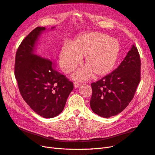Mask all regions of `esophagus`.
<instances>
[{
	"instance_id": "esophagus-1",
	"label": "esophagus",
	"mask_w": 155,
	"mask_h": 155,
	"mask_svg": "<svg viewBox=\"0 0 155 155\" xmlns=\"http://www.w3.org/2000/svg\"><path fill=\"white\" fill-rule=\"evenodd\" d=\"M74 86L75 88H78V87H79V86H80V84H79L78 82L75 81V82L74 83Z\"/></svg>"
}]
</instances>
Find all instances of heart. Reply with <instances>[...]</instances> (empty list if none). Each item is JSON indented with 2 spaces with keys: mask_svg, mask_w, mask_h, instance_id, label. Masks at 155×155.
<instances>
[{
  "mask_svg": "<svg viewBox=\"0 0 155 155\" xmlns=\"http://www.w3.org/2000/svg\"><path fill=\"white\" fill-rule=\"evenodd\" d=\"M120 50L118 42L104 33L91 31L76 37L60 53L61 67L64 72L75 70L84 58V68L74 77L85 79L92 75L99 78L109 74L113 68Z\"/></svg>",
  "mask_w": 155,
  "mask_h": 155,
  "instance_id": "b5f03b06",
  "label": "heart"
}]
</instances>
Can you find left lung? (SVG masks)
<instances>
[{"instance_id":"obj_1","label":"left lung","mask_w":155,"mask_h":155,"mask_svg":"<svg viewBox=\"0 0 155 155\" xmlns=\"http://www.w3.org/2000/svg\"><path fill=\"white\" fill-rule=\"evenodd\" d=\"M141 60L133 45L123 61L110 74L91 83L90 105L96 114L104 118L118 114L133 99L141 79Z\"/></svg>"}]
</instances>
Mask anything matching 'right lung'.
<instances>
[{"mask_svg":"<svg viewBox=\"0 0 155 155\" xmlns=\"http://www.w3.org/2000/svg\"><path fill=\"white\" fill-rule=\"evenodd\" d=\"M45 27H37L22 40L15 55V76L23 99L43 118L58 116L74 88L73 83L52 67L51 61L34 53Z\"/></svg>","mask_w":155,"mask_h":155,"instance_id":"right-lung-1","label":"right lung"}]
</instances>
